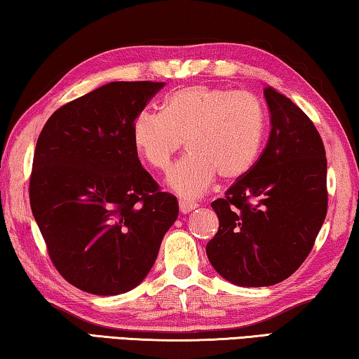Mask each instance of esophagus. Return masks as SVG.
<instances>
[{"label": "esophagus", "mask_w": 359, "mask_h": 359, "mask_svg": "<svg viewBox=\"0 0 359 359\" xmlns=\"http://www.w3.org/2000/svg\"><path fill=\"white\" fill-rule=\"evenodd\" d=\"M179 208L182 214H188V212H191L198 208L196 203H188V201H180L179 203Z\"/></svg>", "instance_id": "esophagus-1"}]
</instances>
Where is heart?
<instances>
[{"mask_svg": "<svg viewBox=\"0 0 359 359\" xmlns=\"http://www.w3.org/2000/svg\"><path fill=\"white\" fill-rule=\"evenodd\" d=\"M267 128L264 104L250 92L191 85L163 102V112L142 111L131 125L133 145L151 168L165 171L184 141L190 151L168 175L185 199L203 196L215 184L250 171Z\"/></svg>", "mask_w": 359, "mask_h": 359, "instance_id": "heart-1", "label": "heart"}]
</instances>
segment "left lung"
<instances>
[{
	"label": "left lung",
	"mask_w": 359,
	"mask_h": 359,
	"mask_svg": "<svg viewBox=\"0 0 359 359\" xmlns=\"http://www.w3.org/2000/svg\"><path fill=\"white\" fill-rule=\"evenodd\" d=\"M271 135L259 160L212 203L220 222L205 253L224 280L269 287L311 253L327 210L326 154L311 118L264 88Z\"/></svg>",
	"instance_id": "1"
}]
</instances>
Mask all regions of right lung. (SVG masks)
Returning a JSON list of instances; mask_svg holds the SVG:
<instances>
[{
  "label": "right lung",
  "mask_w": 359,
  "mask_h": 359,
  "mask_svg": "<svg viewBox=\"0 0 359 359\" xmlns=\"http://www.w3.org/2000/svg\"><path fill=\"white\" fill-rule=\"evenodd\" d=\"M163 82H111L52 114L36 142L29 204L60 274L87 293L141 283L179 203L158 190L131 125Z\"/></svg>",
  "instance_id": "obj_1"
}]
</instances>
